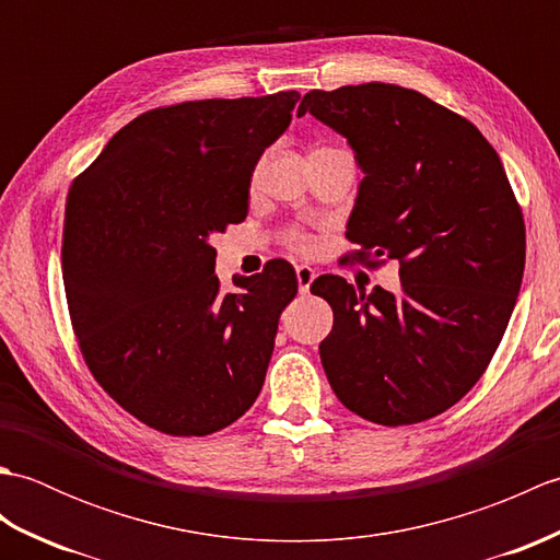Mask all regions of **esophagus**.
<instances>
[{
	"instance_id": "esophagus-1",
	"label": "esophagus",
	"mask_w": 560,
	"mask_h": 560,
	"mask_svg": "<svg viewBox=\"0 0 560 560\" xmlns=\"http://www.w3.org/2000/svg\"><path fill=\"white\" fill-rule=\"evenodd\" d=\"M295 279H299V291L307 293L311 291V283L315 281V269L307 265H299L295 267Z\"/></svg>"
}]
</instances>
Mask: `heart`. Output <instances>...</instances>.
I'll list each match as a JSON object with an SVG mask.
<instances>
[{
	"label": "heart",
	"mask_w": 560,
	"mask_h": 560,
	"mask_svg": "<svg viewBox=\"0 0 560 560\" xmlns=\"http://www.w3.org/2000/svg\"><path fill=\"white\" fill-rule=\"evenodd\" d=\"M287 243H289L291 249H295V253H301V255H311V253H315V247H317L315 235L303 231V229L287 231Z\"/></svg>",
	"instance_id": "heart-1"
}]
</instances>
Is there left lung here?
<instances>
[{
  "mask_svg": "<svg viewBox=\"0 0 560 560\" xmlns=\"http://www.w3.org/2000/svg\"><path fill=\"white\" fill-rule=\"evenodd\" d=\"M349 139L365 177L347 237L365 267L399 261L401 291L323 273L319 343L343 407L380 425L443 413L479 383L513 315L525 219L503 163L462 115L395 83L305 93L299 115Z\"/></svg>",
  "mask_w": 560,
  "mask_h": 560,
  "instance_id": "8db88e82",
  "label": "left lung"
}]
</instances>
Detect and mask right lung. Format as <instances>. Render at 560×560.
Returning <instances> with one entry per match:
<instances>
[{
  "label": "right lung",
  "mask_w": 560,
  "mask_h": 560,
  "mask_svg": "<svg viewBox=\"0 0 560 560\" xmlns=\"http://www.w3.org/2000/svg\"><path fill=\"white\" fill-rule=\"evenodd\" d=\"M299 98L149 110L69 187L62 277L81 355L125 411L165 435L221 431L265 385L295 271L271 259L223 293L209 237L245 221L249 177Z\"/></svg>",
  "instance_id": "add662e5"
}]
</instances>
